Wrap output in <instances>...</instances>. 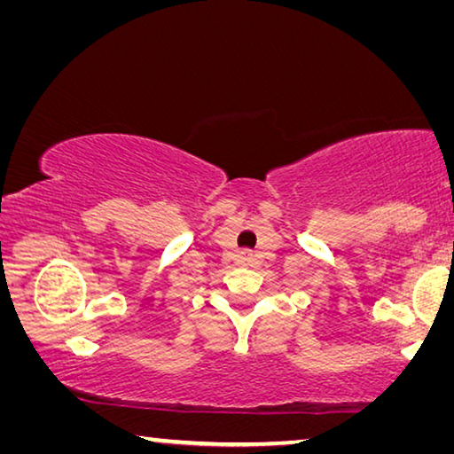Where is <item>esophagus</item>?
I'll use <instances>...</instances> for the list:
<instances>
[{"label": "esophagus", "mask_w": 454, "mask_h": 454, "mask_svg": "<svg viewBox=\"0 0 454 454\" xmlns=\"http://www.w3.org/2000/svg\"><path fill=\"white\" fill-rule=\"evenodd\" d=\"M242 260H244V262H250V260H252V252H248V250H244L242 252V256H240Z\"/></svg>", "instance_id": "34e87169"}]
</instances>
